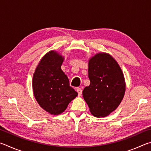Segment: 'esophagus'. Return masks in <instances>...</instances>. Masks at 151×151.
<instances>
[{
	"label": "esophagus",
	"instance_id": "obj_1",
	"mask_svg": "<svg viewBox=\"0 0 151 151\" xmlns=\"http://www.w3.org/2000/svg\"><path fill=\"white\" fill-rule=\"evenodd\" d=\"M76 91H77V93H78V96H81L82 94V89L81 88L78 87V88H76Z\"/></svg>",
	"mask_w": 151,
	"mask_h": 151
}]
</instances>
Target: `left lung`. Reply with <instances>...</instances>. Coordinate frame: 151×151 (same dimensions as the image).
Instances as JSON below:
<instances>
[{
  "mask_svg": "<svg viewBox=\"0 0 151 151\" xmlns=\"http://www.w3.org/2000/svg\"><path fill=\"white\" fill-rule=\"evenodd\" d=\"M90 85L84 88L83 98L91 114L105 117L113 112L123 99L125 81L121 67L108 53H97L88 61Z\"/></svg>",
  "mask_w": 151,
  "mask_h": 151,
  "instance_id": "1",
  "label": "left lung"
}]
</instances>
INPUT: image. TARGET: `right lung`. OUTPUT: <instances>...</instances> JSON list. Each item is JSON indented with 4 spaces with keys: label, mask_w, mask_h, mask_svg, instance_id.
I'll return each mask as SVG.
<instances>
[{
    "label": "right lung",
    "mask_w": 151,
    "mask_h": 151,
    "mask_svg": "<svg viewBox=\"0 0 151 151\" xmlns=\"http://www.w3.org/2000/svg\"><path fill=\"white\" fill-rule=\"evenodd\" d=\"M63 56L55 50L47 52L36 68L32 78L33 93L42 108L51 114H59L78 95L61 69Z\"/></svg>",
    "instance_id": "1"
}]
</instances>
